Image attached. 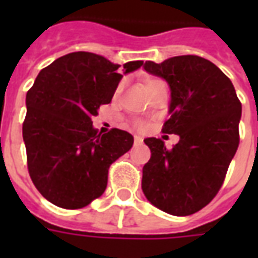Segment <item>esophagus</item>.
Wrapping results in <instances>:
<instances>
[{
	"label": "esophagus",
	"instance_id": "obj_1",
	"mask_svg": "<svg viewBox=\"0 0 258 258\" xmlns=\"http://www.w3.org/2000/svg\"><path fill=\"white\" fill-rule=\"evenodd\" d=\"M134 142L137 144V145H138V144H142V142H144V140H142V137H140V135H135Z\"/></svg>",
	"mask_w": 258,
	"mask_h": 258
}]
</instances>
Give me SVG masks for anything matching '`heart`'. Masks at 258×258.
<instances>
[{
	"mask_svg": "<svg viewBox=\"0 0 258 258\" xmlns=\"http://www.w3.org/2000/svg\"><path fill=\"white\" fill-rule=\"evenodd\" d=\"M155 81H159V80H151V81H148L146 84H149V83H155ZM121 91V85L118 87L117 90H116V94H118ZM135 127H138V128H144V124H141V123H135Z\"/></svg>",
	"mask_w": 258,
	"mask_h": 258,
	"instance_id": "obj_1",
	"label": "heart"
}]
</instances>
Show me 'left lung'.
Instances as JSON below:
<instances>
[{
    "label": "left lung",
    "instance_id": "left-lung-1",
    "mask_svg": "<svg viewBox=\"0 0 258 258\" xmlns=\"http://www.w3.org/2000/svg\"><path fill=\"white\" fill-rule=\"evenodd\" d=\"M144 69L167 81L171 116L163 133L179 135V141L167 149L159 138L144 140L151 159L142 168V190L164 213L190 216L221 188L239 146L242 105L231 80L205 58L148 60Z\"/></svg>",
    "mask_w": 258,
    "mask_h": 258
}]
</instances>
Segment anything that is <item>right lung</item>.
Instances as JSON below:
<instances>
[{
    "label": "right lung",
    "instance_id": "add662e5",
    "mask_svg": "<svg viewBox=\"0 0 258 258\" xmlns=\"http://www.w3.org/2000/svg\"><path fill=\"white\" fill-rule=\"evenodd\" d=\"M142 64L127 62L123 74ZM118 68L96 53H68L42 69L27 91L23 141L29 174L38 192L58 207L81 209L99 198L110 164L134 144L127 131L101 134L92 125L123 77Z\"/></svg>",
    "mask_w": 258,
    "mask_h": 258
}]
</instances>
